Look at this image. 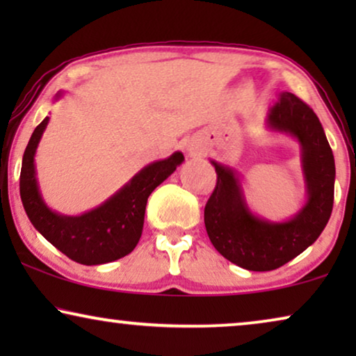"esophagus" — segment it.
Returning <instances> with one entry per match:
<instances>
[{
	"label": "esophagus",
	"mask_w": 356,
	"mask_h": 356,
	"mask_svg": "<svg viewBox=\"0 0 356 356\" xmlns=\"http://www.w3.org/2000/svg\"><path fill=\"white\" fill-rule=\"evenodd\" d=\"M189 154H191V155H199V154H201V150H197V149H194V147H189Z\"/></svg>",
	"instance_id": "esophagus-1"
}]
</instances>
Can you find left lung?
Segmentation results:
<instances>
[{
    "instance_id": "left-lung-1",
    "label": "left lung",
    "mask_w": 356,
    "mask_h": 356,
    "mask_svg": "<svg viewBox=\"0 0 356 356\" xmlns=\"http://www.w3.org/2000/svg\"><path fill=\"white\" fill-rule=\"evenodd\" d=\"M266 124L300 144L306 188L303 207L284 222L256 216L248 207L236 170L211 160L217 184L204 209L213 248L233 264L254 272L279 269L313 245L327 225L334 204V154L314 111L291 92H282Z\"/></svg>"
}]
</instances>
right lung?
<instances>
[{
	"label": "right lung",
	"mask_w": 356,
	"mask_h": 356,
	"mask_svg": "<svg viewBox=\"0 0 356 356\" xmlns=\"http://www.w3.org/2000/svg\"><path fill=\"white\" fill-rule=\"evenodd\" d=\"M61 95L60 90L56 100ZM48 121L47 116L33 129L22 157L19 186L29 220L56 250L79 264H106L129 254L143 235L150 193L183 163V154L175 152L168 159L149 163L100 206L81 216H65L47 206L37 181L35 152Z\"/></svg>",
	"instance_id": "obj_1"
}]
</instances>
